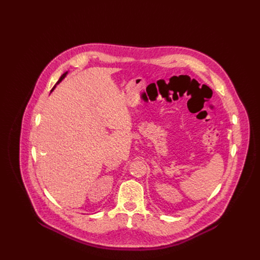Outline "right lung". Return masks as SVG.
Returning a JSON list of instances; mask_svg holds the SVG:
<instances>
[{
  "label": "right lung",
  "instance_id": "right-lung-1",
  "mask_svg": "<svg viewBox=\"0 0 260 260\" xmlns=\"http://www.w3.org/2000/svg\"><path fill=\"white\" fill-rule=\"evenodd\" d=\"M67 75H68V72H66V73H63V74H62V75H61V76H60V78H59V79H58V81H57V82H56V84H55V85H54V87H53V88H52V89H51V91H53V89H54V88H55V86H56V85H57V84H59V83H60V82H61V81H62V80H63V78H64V77H66V76H67Z\"/></svg>",
  "mask_w": 260,
  "mask_h": 260
}]
</instances>
